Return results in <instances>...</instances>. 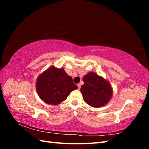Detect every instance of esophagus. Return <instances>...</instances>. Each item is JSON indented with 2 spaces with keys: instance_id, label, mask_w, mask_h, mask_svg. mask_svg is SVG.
I'll list each match as a JSON object with an SVG mask.
<instances>
[{
  "instance_id": "34e87169",
  "label": "esophagus",
  "mask_w": 149,
  "mask_h": 149,
  "mask_svg": "<svg viewBox=\"0 0 149 149\" xmlns=\"http://www.w3.org/2000/svg\"><path fill=\"white\" fill-rule=\"evenodd\" d=\"M77 86H78V89H80V88H81V84L79 83V84H77Z\"/></svg>"
}]
</instances>
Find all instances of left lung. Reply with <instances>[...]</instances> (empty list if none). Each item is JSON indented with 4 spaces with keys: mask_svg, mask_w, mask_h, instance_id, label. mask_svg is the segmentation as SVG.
<instances>
[{
    "mask_svg": "<svg viewBox=\"0 0 149 149\" xmlns=\"http://www.w3.org/2000/svg\"><path fill=\"white\" fill-rule=\"evenodd\" d=\"M83 81L84 83L80 91L85 102L93 107H103L109 102L113 90L107 79L91 71L84 76Z\"/></svg>",
    "mask_w": 149,
    "mask_h": 149,
    "instance_id": "1",
    "label": "left lung"
}]
</instances>
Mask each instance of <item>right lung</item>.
Wrapping results in <instances>:
<instances>
[{"label":"right lung","mask_w":149,"mask_h":149,"mask_svg":"<svg viewBox=\"0 0 149 149\" xmlns=\"http://www.w3.org/2000/svg\"><path fill=\"white\" fill-rule=\"evenodd\" d=\"M78 89L71 76L64 68L52 66L37 78L36 90L40 98L45 102L53 106L64 101L70 93Z\"/></svg>","instance_id":"right-lung-1"}]
</instances>
